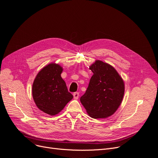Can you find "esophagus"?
Masks as SVG:
<instances>
[{
    "mask_svg": "<svg viewBox=\"0 0 158 158\" xmlns=\"http://www.w3.org/2000/svg\"><path fill=\"white\" fill-rule=\"evenodd\" d=\"M73 98H74L75 99H77L79 98V94L78 92H75V93H73Z\"/></svg>",
    "mask_w": 158,
    "mask_h": 158,
    "instance_id": "1",
    "label": "esophagus"
}]
</instances>
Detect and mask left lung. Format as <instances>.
<instances>
[{
  "mask_svg": "<svg viewBox=\"0 0 158 158\" xmlns=\"http://www.w3.org/2000/svg\"><path fill=\"white\" fill-rule=\"evenodd\" d=\"M89 69L94 74L85 94L80 98L81 102L91 118H108L121 104L124 81L112 66L100 60H96Z\"/></svg>",
  "mask_w": 158,
  "mask_h": 158,
  "instance_id": "1",
  "label": "left lung"
}]
</instances>
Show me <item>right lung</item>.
<instances>
[{
  "label": "right lung",
  "instance_id": "right-lung-1",
  "mask_svg": "<svg viewBox=\"0 0 158 158\" xmlns=\"http://www.w3.org/2000/svg\"><path fill=\"white\" fill-rule=\"evenodd\" d=\"M63 70V67L58 64H47L37 73L32 85V95L36 106L50 115L58 114L73 99L60 76Z\"/></svg>",
  "mask_w": 158,
  "mask_h": 158
}]
</instances>
